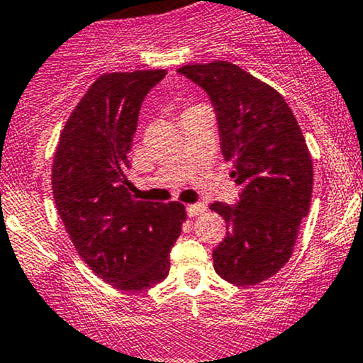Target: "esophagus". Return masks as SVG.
Masks as SVG:
<instances>
[{
    "mask_svg": "<svg viewBox=\"0 0 363 363\" xmlns=\"http://www.w3.org/2000/svg\"><path fill=\"white\" fill-rule=\"evenodd\" d=\"M203 211H206V203L203 202H195V203H189V206H186V214H189L190 218H195V216L202 214Z\"/></svg>",
    "mask_w": 363,
    "mask_h": 363,
    "instance_id": "34e87169",
    "label": "esophagus"
}]
</instances>
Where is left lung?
I'll return each mask as SVG.
<instances>
[{
  "label": "left lung",
  "mask_w": 363,
  "mask_h": 363,
  "mask_svg": "<svg viewBox=\"0 0 363 363\" xmlns=\"http://www.w3.org/2000/svg\"><path fill=\"white\" fill-rule=\"evenodd\" d=\"M178 73L209 96L223 156L242 185L233 206H211L230 230L213 252L214 269L238 286L262 283L291 257L311 207L313 168L302 130L279 92L233 63L186 65Z\"/></svg>",
  "instance_id": "obj_1"
}]
</instances>
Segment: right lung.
<instances>
[{
	"mask_svg": "<svg viewBox=\"0 0 363 363\" xmlns=\"http://www.w3.org/2000/svg\"><path fill=\"white\" fill-rule=\"evenodd\" d=\"M166 70L108 73L82 97L52 162L56 209L79 255L118 290L140 291L169 272L185 206L137 201L125 171L138 113Z\"/></svg>",
	"mask_w": 363,
	"mask_h": 363,
	"instance_id": "obj_1",
	"label": "right lung"
}]
</instances>
